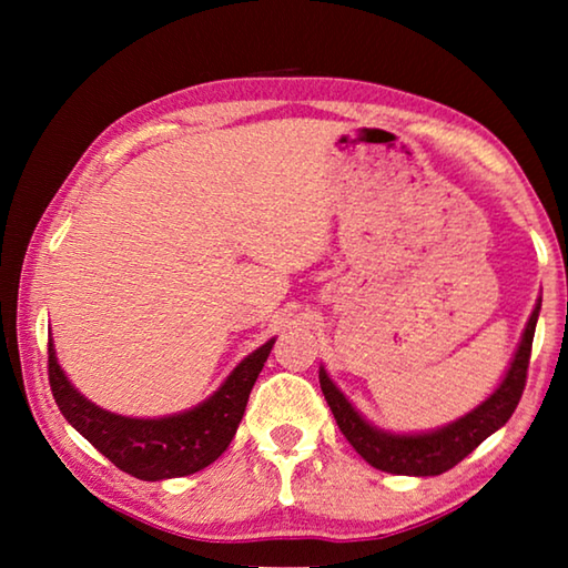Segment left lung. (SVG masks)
Here are the masks:
<instances>
[{
    "instance_id": "1",
    "label": "left lung",
    "mask_w": 568,
    "mask_h": 568,
    "mask_svg": "<svg viewBox=\"0 0 568 568\" xmlns=\"http://www.w3.org/2000/svg\"><path fill=\"white\" fill-rule=\"evenodd\" d=\"M541 311V301L536 303L531 318H528L521 343L514 353V361L508 365L504 381L480 406H476L464 418L448 423L444 428L428 430V434H388L371 426L358 410L351 406V400L343 396L338 386L328 378L325 368H321V388L323 396L338 423L341 434L348 438V444L368 460L373 468L386 470L396 476H438L444 470L460 464L470 450L478 448L484 440L496 434L504 423L511 418L518 400L526 386L528 358H531V343Z\"/></svg>"
}]
</instances>
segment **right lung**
Listing matches in <instances>:
<instances>
[{
  "label": "right lung",
  "instance_id": "add662e5",
  "mask_svg": "<svg viewBox=\"0 0 568 568\" xmlns=\"http://www.w3.org/2000/svg\"><path fill=\"white\" fill-rule=\"evenodd\" d=\"M273 343L275 338L240 361L223 386L200 406L165 418H130L94 406L67 381L52 338L47 345V363L52 396L70 426L124 474L140 480H162L195 474L223 456L243 420L250 390Z\"/></svg>",
  "mask_w": 568,
  "mask_h": 568
}]
</instances>
